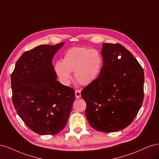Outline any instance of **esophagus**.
I'll return each instance as SVG.
<instances>
[{
  "label": "esophagus",
  "instance_id": "esophagus-1",
  "mask_svg": "<svg viewBox=\"0 0 159 159\" xmlns=\"http://www.w3.org/2000/svg\"><path fill=\"white\" fill-rule=\"evenodd\" d=\"M75 97L76 98H80L81 97V92L80 90H75Z\"/></svg>",
  "mask_w": 159,
  "mask_h": 159
}]
</instances>
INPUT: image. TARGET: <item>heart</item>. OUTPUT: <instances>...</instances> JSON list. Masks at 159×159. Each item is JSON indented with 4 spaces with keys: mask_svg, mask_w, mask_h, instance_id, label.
I'll return each mask as SVG.
<instances>
[{
    "mask_svg": "<svg viewBox=\"0 0 159 159\" xmlns=\"http://www.w3.org/2000/svg\"><path fill=\"white\" fill-rule=\"evenodd\" d=\"M102 57L96 50L86 48H73L64 55L63 62L57 61L55 70L61 80L69 84L71 73L82 85H89L98 77L102 66Z\"/></svg>",
    "mask_w": 159,
    "mask_h": 159,
    "instance_id": "b5f03b06",
    "label": "heart"
}]
</instances>
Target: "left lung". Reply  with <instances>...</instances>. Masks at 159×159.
I'll list each match as a JSON object with an SVG mask.
<instances>
[{
    "label": "left lung",
    "instance_id": "obj_1",
    "mask_svg": "<svg viewBox=\"0 0 159 159\" xmlns=\"http://www.w3.org/2000/svg\"><path fill=\"white\" fill-rule=\"evenodd\" d=\"M103 66L98 77L81 91L90 126L102 132L125 129L140 110L144 93V72L124 46L103 43Z\"/></svg>",
    "mask_w": 159,
    "mask_h": 159
}]
</instances>
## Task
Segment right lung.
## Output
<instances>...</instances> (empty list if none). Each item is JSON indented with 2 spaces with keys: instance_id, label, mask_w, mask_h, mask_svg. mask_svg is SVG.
Masks as SVG:
<instances>
[{
  "instance_id": "obj_1",
  "label": "right lung",
  "mask_w": 159,
  "mask_h": 159,
  "mask_svg": "<svg viewBox=\"0 0 159 159\" xmlns=\"http://www.w3.org/2000/svg\"><path fill=\"white\" fill-rule=\"evenodd\" d=\"M41 45L24 52L11 75L12 102L18 116L39 135H55L67 123L75 90L58 80L52 65L64 45Z\"/></svg>"
}]
</instances>
